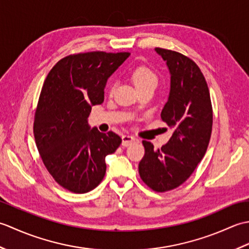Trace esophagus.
<instances>
[{"mask_svg": "<svg viewBox=\"0 0 249 249\" xmlns=\"http://www.w3.org/2000/svg\"><path fill=\"white\" fill-rule=\"evenodd\" d=\"M137 141H138V139L135 138L134 136H129V135L122 136V145L123 146H128L130 144L135 143Z\"/></svg>", "mask_w": 249, "mask_h": 249, "instance_id": "1", "label": "esophagus"}]
</instances>
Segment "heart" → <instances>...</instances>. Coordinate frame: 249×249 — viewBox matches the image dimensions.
Listing matches in <instances>:
<instances>
[{"label":"heart","instance_id":"b5f03b06","mask_svg":"<svg viewBox=\"0 0 249 249\" xmlns=\"http://www.w3.org/2000/svg\"><path fill=\"white\" fill-rule=\"evenodd\" d=\"M131 80H133L135 87L138 91L143 89H154L158 84L157 73L152 71L151 68L145 66L137 67L131 73ZM114 89V84H111L109 88V92L112 93Z\"/></svg>","mask_w":249,"mask_h":249}]
</instances>
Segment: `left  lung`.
Returning a JSON list of instances; mask_svg holds the SVG:
<instances>
[{
  "label": "left lung",
  "mask_w": 249,
  "mask_h": 249,
  "mask_svg": "<svg viewBox=\"0 0 249 249\" xmlns=\"http://www.w3.org/2000/svg\"><path fill=\"white\" fill-rule=\"evenodd\" d=\"M155 50L171 73L170 94L160 116L173 134L160 149L142 141L145 153L138 168L145 185L165 193L186 181L203 158L212 135L213 108L208 83L198 65L179 52Z\"/></svg>",
  "instance_id": "obj_1"
}]
</instances>
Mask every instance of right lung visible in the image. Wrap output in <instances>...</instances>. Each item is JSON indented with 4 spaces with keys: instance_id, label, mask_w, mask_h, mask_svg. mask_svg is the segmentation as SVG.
Returning a JSON list of instances; mask_svg holds the SVG:
<instances>
[{
    "instance_id": "add662e5",
    "label": "right lung",
    "mask_w": 249,
    "mask_h": 249,
    "mask_svg": "<svg viewBox=\"0 0 249 249\" xmlns=\"http://www.w3.org/2000/svg\"><path fill=\"white\" fill-rule=\"evenodd\" d=\"M129 55L104 51L67 55L44 82L34 115L36 146L50 176L71 193L97 187L106 174V156L122 143L113 131L89 130L87 119L92 106L104 102L108 78Z\"/></svg>"
}]
</instances>
